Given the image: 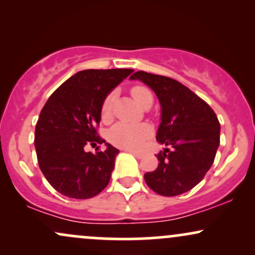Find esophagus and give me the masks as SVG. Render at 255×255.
Listing matches in <instances>:
<instances>
[{
    "label": "esophagus",
    "mask_w": 255,
    "mask_h": 255,
    "mask_svg": "<svg viewBox=\"0 0 255 255\" xmlns=\"http://www.w3.org/2000/svg\"><path fill=\"white\" fill-rule=\"evenodd\" d=\"M129 152H130L131 154H133L134 157L139 158V159H140V158H142V156H144V154H142V153H140V152H136V151H129Z\"/></svg>",
    "instance_id": "obj_1"
}]
</instances>
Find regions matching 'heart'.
I'll use <instances>...</instances> for the list:
<instances>
[{
  "instance_id": "obj_1",
  "label": "heart",
  "mask_w": 255,
  "mask_h": 255,
  "mask_svg": "<svg viewBox=\"0 0 255 255\" xmlns=\"http://www.w3.org/2000/svg\"><path fill=\"white\" fill-rule=\"evenodd\" d=\"M130 93L133 98L140 105L146 104L148 99H152L151 92L141 85H136L130 89ZM114 98L115 93L110 92L105 96L101 105V118L103 121H109L111 119V109H113ZM151 134V127L147 124L130 125L125 122H118L110 128L108 131V139L113 145L121 148L128 150H135L141 146L144 140Z\"/></svg>"
}]
</instances>
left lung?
I'll return each mask as SVG.
<instances>
[{
	"label": "left lung",
	"mask_w": 255,
	"mask_h": 255,
	"mask_svg": "<svg viewBox=\"0 0 255 255\" xmlns=\"http://www.w3.org/2000/svg\"><path fill=\"white\" fill-rule=\"evenodd\" d=\"M130 79L148 85L162 107L156 139L166 148L157 154L156 170L145 174L146 183L163 197L191 191L215 160L221 133L217 115L206 102L175 79L142 71Z\"/></svg>",
	"instance_id": "obj_1"
}]
</instances>
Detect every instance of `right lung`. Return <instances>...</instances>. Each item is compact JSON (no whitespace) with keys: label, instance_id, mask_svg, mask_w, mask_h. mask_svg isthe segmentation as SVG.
I'll list each match as a JSON object with an SVG mask.
<instances>
[{"label":"right lung","instance_id":"add662e5","mask_svg":"<svg viewBox=\"0 0 255 255\" xmlns=\"http://www.w3.org/2000/svg\"><path fill=\"white\" fill-rule=\"evenodd\" d=\"M133 69L78 72L49 97L38 118L34 146L40 170L61 194L89 199L109 183L118 148L98 134L105 96ZM105 143L103 151L86 152V144Z\"/></svg>","mask_w":255,"mask_h":255}]
</instances>
